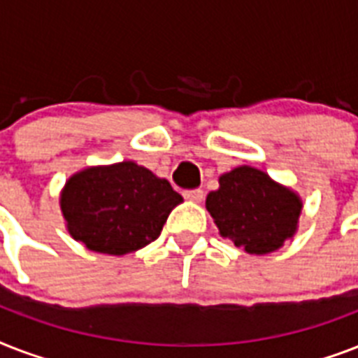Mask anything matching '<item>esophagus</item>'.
I'll return each mask as SVG.
<instances>
[{
    "label": "esophagus",
    "instance_id": "esophagus-1",
    "mask_svg": "<svg viewBox=\"0 0 358 358\" xmlns=\"http://www.w3.org/2000/svg\"><path fill=\"white\" fill-rule=\"evenodd\" d=\"M184 196L189 202H195V204H201L204 201V191L202 189H193V191H185Z\"/></svg>",
    "mask_w": 358,
    "mask_h": 358
}]
</instances>
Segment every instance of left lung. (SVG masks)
Wrapping results in <instances>:
<instances>
[{
	"label": "left lung",
	"mask_w": 358,
	"mask_h": 358,
	"mask_svg": "<svg viewBox=\"0 0 358 358\" xmlns=\"http://www.w3.org/2000/svg\"><path fill=\"white\" fill-rule=\"evenodd\" d=\"M206 210L219 234L249 255H269L299 229L303 201L297 191L267 173L239 165L219 176V189L206 196Z\"/></svg>",
	"instance_id": "1"
}]
</instances>
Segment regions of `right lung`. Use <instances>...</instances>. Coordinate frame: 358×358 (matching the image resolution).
Listing matches in <instances>:
<instances>
[{"instance_id": "obj_1", "label": "right lung", "mask_w": 358, "mask_h": 358, "mask_svg": "<svg viewBox=\"0 0 358 358\" xmlns=\"http://www.w3.org/2000/svg\"><path fill=\"white\" fill-rule=\"evenodd\" d=\"M182 195L135 162L92 165L74 173L59 206L69 234L89 250L122 256L159 238Z\"/></svg>"}]
</instances>
